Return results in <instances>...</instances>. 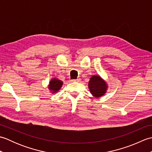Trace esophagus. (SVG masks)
<instances>
[{
  "mask_svg": "<svg viewBox=\"0 0 152 152\" xmlns=\"http://www.w3.org/2000/svg\"><path fill=\"white\" fill-rule=\"evenodd\" d=\"M70 81H71V82H79L80 81V78H77V79L71 80Z\"/></svg>",
  "mask_w": 152,
  "mask_h": 152,
  "instance_id": "esophagus-1",
  "label": "esophagus"
}]
</instances>
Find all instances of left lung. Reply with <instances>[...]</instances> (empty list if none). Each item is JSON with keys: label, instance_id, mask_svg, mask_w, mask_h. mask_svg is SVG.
Wrapping results in <instances>:
<instances>
[{"label": "left lung", "instance_id": "1", "mask_svg": "<svg viewBox=\"0 0 152 152\" xmlns=\"http://www.w3.org/2000/svg\"><path fill=\"white\" fill-rule=\"evenodd\" d=\"M89 88L93 96L95 97H100L104 95L107 89V85L99 76H93L90 78Z\"/></svg>", "mask_w": 152, "mask_h": 152}]
</instances>
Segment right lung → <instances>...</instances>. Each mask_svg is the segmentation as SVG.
I'll use <instances>...</instances> for the list:
<instances>
[{"mask_svg": "<svg viewBox=\"0 0 152 152\" xmlns=\"http://www.w3.org/2000/svg\"><path fill=\"white\" fill-rule=\"evenodd\" d=\"M63 86V82L61 80H58L57 78H53L50 82L49 84V89L52 91L53 93H56L57 91H59L61 89V87Z\"/></svg>", "mask_w": 152, "mask_h": 152, "instance_id": "add662e5", "label": "right lung"}]
</instances>
